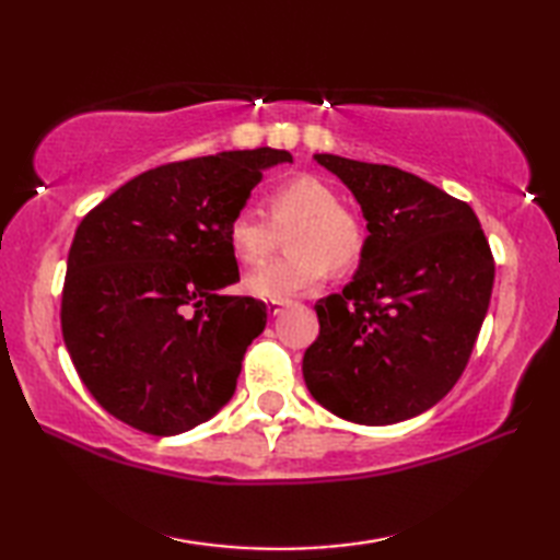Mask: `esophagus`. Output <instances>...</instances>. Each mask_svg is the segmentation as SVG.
Wrapping results in <instances>:
<instances>
[{
    "label": "esophagus",
    "instance_id": "obj_1",
    "mask_svg": "<svg viewBox=\"0 0 560 560\" xmlns=\"http://www.w3.org/2000/svg\"><path fill=\"white\" fill-rule=\"evenodd\" d=\"M283 307H289V301H271L269 303V313L271 315H281Z\"/></svg>",
    "mask_w": 560,
    "mask_h": 560
}]
</instances>
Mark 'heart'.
I'll return each mask as SVG.
<instances>
[{"label":"heart","instance_id":"1","mask_svg":"<svg viewBox=\"0 0 560 560\" xmlns=\"http://www.w3.org/2000/svg\"><path fill=\"white\" fill-rule=\"evenodd\" d=\"M269 217L255 207L235 211L229 243L235 257L255 265L273 253L279 233L289 234L291 255L265 261L247 277V291L265 301H289L317 289L331 269H351L361 259V223L341 207V197L315 175H295L269 195Z\"/></svg>","mask_w":560,"mask_h":560}]
</instances>
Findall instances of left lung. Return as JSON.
Instances as JSON below:
<instances>
[{"instance_id": "obj_1", "label": "left lung", "mask_w": 560, "mask_h": 560, "mask_svg": "<svg viewBox=\"0 0 560 560\" xmlns=\"http://www.w3.org/2000/svg\"><path fill=\"white\" fill-rule=\"evenodd\" d=\"M351 189L365 247L341 293L315 303L311 395L339 419L389 425L428 411L467 368L495 265L477 213L395 165L315 153Z\"/></svg>"}]
</instances>
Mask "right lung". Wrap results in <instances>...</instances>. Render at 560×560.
<instances>
[{
	"label": "right lung",
	"mask_w": 560,
	"mask_h": 560,
	"mask_svg": "<svg viewBox=\"0 0 560 560\" xmlns=\"http://www.w3.org/2000/svg\"><path fill=\"white\" fill-rule=\"evenodd\" d=\"M289 151H221L141 173L74 233L62 337L81 383L115 419L151 435L209 421L235 392L267 305L221 295L237 273L229 223Z\"/></svg>",
	"instance_id": "obj_1"
}]
</instances>
